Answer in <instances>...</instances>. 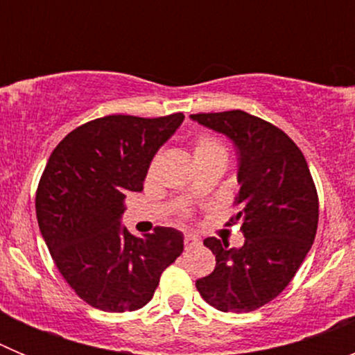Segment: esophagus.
Segmentation results:
<instances>
[{
	"instance_id": "1",
	"label": "esophagus",
	"mask_w": 355,
	"mask_h": 355,
	"mask_svg": "<svg viewBox=\"0 0 355 355\" xmlns=\"http://www.w3.org/2000/svg\"><path fill=\"white\" fill-rule=\"evenodd\" d=\"M197 243H199V240H197L196 236H192V234H187V236H184V247H187V249H192Z\"/></svg>"
}]
</instances>
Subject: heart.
I'll return each mask as SVG.
<instances>
[{"label":"heart","mask_w":355,"mask_h":355,"mask_svg":"<svg viewBox=\"0 0 355 355\" xmlns=\"http://www.w3.org/2000/svg\"><path fill=\"white\" fill-rule=\"evenodd\" d=\"M193 162H199V159L205 158H213V156H218V158H225V149L220 142L209 135H200L197 137L196 142H193V150H192Z\"/></svg>","instance_id":"heart-1"}]
</instances>
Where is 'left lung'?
Here are the masks:
<instances>
[{"instance_id": "8db88e82", "label": "left lung", "mask_w": 355, "mask_h": 355, "mask_svg": "<svg viewBox=\"0 0 355 355\" xmlns=\"http://www.w3.org/2000/svg\"><path fill=\"white\" fill-rule=\"evenodd\" d=\"M190 119L225 135L236 147L240 190L231 222H240L245 236L240 249L206 238L216 265L196 286L218 311H254L290 284L315 241L318 193L311 172L297 144L263 119L241 110Z\"/></svg>"}]
</instances>
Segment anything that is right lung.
Returning a JSON list of instances; mask_svg holds the SVG:
<instances>
[{
  "label": "right lung",
  "instance_id": "obj_1",
  "mask_svg": "<svg viewBox=\"0 0 355 355\" xmlns=\"http://www.w3.org/2000/svg\"><path fill=\"white\" fill-rule=\"evenodd\" d=\"M184 115H108L72 130L48 159L35 196L37 220L56 268L89 306L108 313L146 306L183 252V233L121 227L124 199L142 192L150 162Z\"/></svg>",
  "mask_w": 355,
  "mask_h": 355
}]
</instances>
